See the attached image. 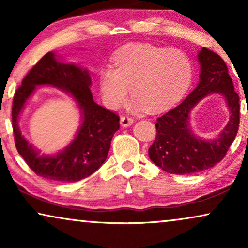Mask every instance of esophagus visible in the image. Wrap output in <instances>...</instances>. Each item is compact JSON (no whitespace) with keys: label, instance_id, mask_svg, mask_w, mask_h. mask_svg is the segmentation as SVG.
I'll list each match as a JSON object with an SVG mask.
<instances>
[{"label":"esophagus","instance_id":"obj_1","mask_svg":"<svg viewBox=\"0 0 248 248\" xmlns=\"http://www.w3.org/2000/svg\"><path fill=\"white\" fill-rule=\"evenodd\" d=\"M134 120L132 117H128V116H122L121 117V125L122 127H127L130 126V125L133 124Z\"/></svg>","mask_w":248,"mask_h":248}]
</instances>
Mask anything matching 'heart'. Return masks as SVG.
Listing matches in <instances>:
<instances>
[{
  "label": "heart",
  "mask_w": 248,
  "mask_h": 248,
  "mask_svg": "<svg viewBox=\"0 0 248 248\" xmlns=\"http://www.w3.org/2000/svg\"><path fill=\"white\" fill-rule=\"evenodd\" d=\"M113 62L114 69L105 67L99 80L105 104L111 109L125 103L131 89L132 110H162L181 99L193 80L192 61L179 49L133 44L122 48Z\"/></svg>",
  "instance_id": "heart-1"
}]
</instances>
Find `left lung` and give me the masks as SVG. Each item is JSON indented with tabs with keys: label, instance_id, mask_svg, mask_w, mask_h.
Wrapping results in <instances>:
<instances>
[{
	"label": "left lung",
	"instance_id": "8db88e82",
	"mask_svg": "<svg viewBox=\"0 0 248 248\" xmlns=\"http://www.w3.org/2000/svg\"><path fill=\"white\" fill-rule=\"evenodd\" d=\"M201 67L198 86L178 106L158 117L154 144L149 157L169 174L189 175L213 167L225 158L239 127V96L235 93L226 63L218 54L205 47L200 50ZM211 93L224 96L231 117L218 137L205 140L196 137L189 124V115L203 97Z\"/></svg>",
	"mask_w": 248,
	"mask_h": 248
}]
</instances>
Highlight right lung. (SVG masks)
Wrapping results in <instances>:
<instances>
[{
	"label": "right lung",
	"instance_id": "right-lung-1",
	"mask_svg": "<svg viewBox=\"0 0 248 248\" xmlns=\"http://www.w3.org/2000/svg\"><path fill=\"white\" fill-rule=\"evenodd\" d=\"M54 52L44 55L23 78L12 105V127L16 150L38 176L57 182H78L93 174L106 160L120 117L94 103L89 71L74 63H64ZM50 85L70 94L81 113V124L74 141L55 155H40L18 127V117L36 86Z\"/></svg>",
	"mask_w": 248,
	"mask_h": 248
}]
</instances>
